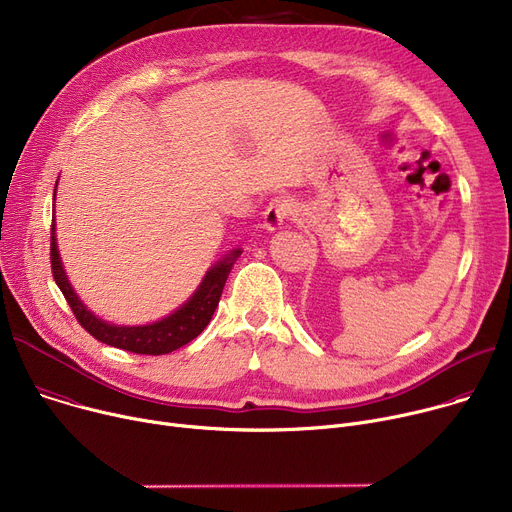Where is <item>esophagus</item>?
Masks as SVG:
<instances>
[{"label": "esophagus", "instance_id": "obj_1", "mask_svg": "<svg viewBox=\"0 0 512 512\" xmlns=\"http://www.w3.org/2000/svg\"><path fill=\"white\" fill-rule=\"evenodd\" d=\"M295 213H297V209L291 199H287V196H277V199H272L268 203V207L264 211V227L268 231H277Z\"/></svg>", "mask_w": 512, "mask_h": 512}]
</instances>
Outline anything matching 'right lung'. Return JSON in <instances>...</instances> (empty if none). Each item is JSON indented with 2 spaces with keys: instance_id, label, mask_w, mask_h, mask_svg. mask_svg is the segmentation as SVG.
Returning <instances> with one entry per match:
<instances>
[{
  "instance_id": "1",
  "label": "right lung",
  "mask_w": 512,
  "mask_h": 512,
  "mask_svg": "<svg viewBox=\"0 0 512 512\" xmlns=\"http://www.w3.org/2000/svg\"><path fill=\"white\" fill-rule=\"evenodd\" d=\"M57 188V184H55ZM242 250H233L225 254L223 260L213 264L203 283L199 285L192 293V297L174 313H170L168 318L153 322L147 326H114L108 324L100 318H96L94 313L80 301V297L75 295L73 287L67 281V274L63 270L59 250H57V235H55V223L51 225V268H53V279L57 287L61 289L63 297L67 299L73 316L77 322L82 324L86 332H90L96 340L110 344L114 348H123L129 352H135V355H168V352L188 344L199 336L207 324L211 322L213 313L219 305L225 281L231 272V266L235 260L240 258Z\"/></svg>"
}]
</instances>
